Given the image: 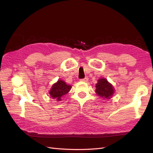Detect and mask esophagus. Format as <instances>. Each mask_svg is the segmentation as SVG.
<instances>
[{
    "mask_svg": "<svg viewBox=\"0 0 153 153\" xmlns=\"http://www.w3.org/2000/svg\"><path fill=\"white\" fill-rule=\"evenodd\" d=\"M88 80H89V78L88 77H85L84 78H82V79L80 80V81L82 82H87Z\"/></svg>",
    "mask_w": 153,
    "mask_h": 153,
    "instance_id": "esophagus-1",
    "label": "esophagus"
}]
</instances>
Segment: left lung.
Masks as SVG:
<instances>
[{
	"instance_id": "1",
	"label": "left lung",
	"mask_w": 153,
	"mask_h": 153,
	"mask_svg": "<svg viewBox=\"0 0 153 153\" xmlns=\"http://www.w3.org/2000/svg\"><path fill=\"white\" fill-rule=\"evenodd\" d=\"M96 92L99 96L105 99H110L114 94V89L113 86L105 78H100L96 85Z\"/></svg>"
}]
</instances>
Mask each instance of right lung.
<instances>
[{"instance_id":"1","label":"right lung","mask_w":153,"mask_h":153,"mask_svg":"<svg viewBox=\"0 0 153 153\" xmlns=\"http://www.w3.org/2000/svg\"><path fill=\"white\" fill-rule=\"evenodd\" d=\"M71 89V85H68L64 81L59 80L57 83L52 85L49 93L52 98L57 101H61V97L66 94Z\"/></svg>"}]
</instances>
